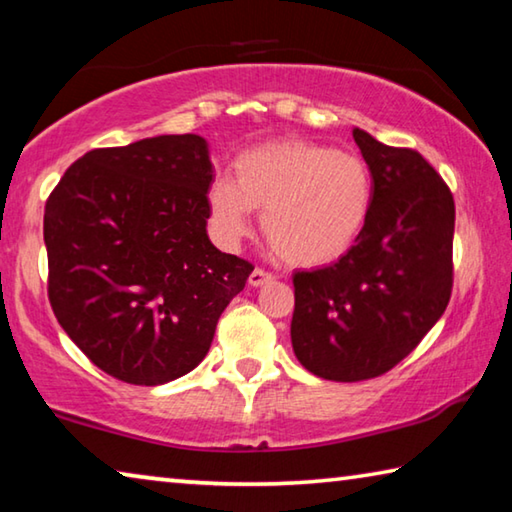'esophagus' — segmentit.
Segmentation results:
<instances>
[{"mask_svg":"<svg viewBox=\"0 0 512 512\" xmlns=\"http://www.w3.org/2000/svg\"><path fill=\"white\" fill-rule=\"evenodd\" d=\"M272 281H274V274L265 272L263 267H256V270L249 274V283L254 288H261V286H265V283H272Z\"/></svg>","mask_w":512,"mask_h":512,"instance_id":"34e87169","label":"esophagus"}]
</instances>
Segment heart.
Returning a JSON list of instances; mask_svg holds the SVG:
<instances>
[{"label":"heart","instance_id":"1","mask_svg":"<svg viewBox=\"0 0 512 512\" xmlns=\"http://www.w3.org/2000/svg\"><path fill=\"white\" fill-rule=\"evenodd\" d=\"M233 172L236 179H215L208 192L217 231L238 240L251 211H265V238L290 265L338 261L370 220L372 172L356 154L311 140H272L242 152Z\"/></svg>","mask_w":512,"mask_h":512}]
</instances>
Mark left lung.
<instances>
[{
    "instance_id": "obj_1",
    "label": "left lung",
    "mask_w": 512,
    "mask_h": 512,
    "mask_svg": "<svg viewBox=\"0 0 512 512\" xmlns=\"http://www.w3.org/2000/svg\"><path fill=\"white\" fill-rule=\"evenodd\" d=\"M372 213L345 256L295 272L290 338L301 365L329 381L376 379L440 320L454 288V195L433 165L363 129Z\"/></svg>"
}]
</instances>
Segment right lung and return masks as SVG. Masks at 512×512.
Returning a JSON list of instances; mask_svg holds the SVG:
<instances>
[{"mask_svg":"<svg viewBox=\"0 0 512 512\" xmlns=\"http://www.w3.org/2000/svg\"><path fill=\"white\" fill-rule=\"evenodd\" d=\"M211 183L206 140L183 133L92 149L47 197L49 304L117 381L163 385L195 370L254 270L208 240Z\"/></svg>","mask_w":512,"mask_h":512,"instance_id":"add662e5","label":"right lung"}]
</instances>
